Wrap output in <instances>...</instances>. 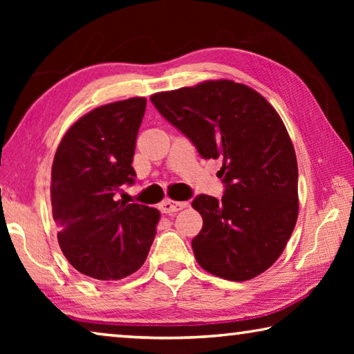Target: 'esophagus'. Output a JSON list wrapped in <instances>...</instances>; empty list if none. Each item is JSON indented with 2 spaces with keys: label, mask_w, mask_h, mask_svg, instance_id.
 Wrapping results in <instances>:
<instances>
[{
  "label": "esophagus",
  "mask_w": 354,
  "mask_h": 354,
  "mask_svg": "<svg viewBox=\"0 0 354 354\" xmlns=\"http://www.w3.org/2000/svg\"><path fill=\"white\" fill-rule=\"evenodd\" d=\"M189 203L187 201H173V200H165L160 203L159 209L162 211L164 214H173V212H178L181 211V209L187 207Z\"/></svg>",
  "instance_id": "34e87169"
}]
</instances>
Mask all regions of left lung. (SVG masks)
I'll return each instance as SVG.
<instances>
[{
	"label": "left lung",
	"mask_w": 354,
	"mask_h": 354,
	"mask_svg": "<svg viewBox=\"0 0 354 354\" xmlns=\"http://www.w3.org/2000/svg\"><path fill=\"white\" fill-rule=\"evenodd\" d=\"M151 103L194 143L221 159V200L192 201L203 227L192 241L196 262L230 281L266 272L283 253L298 217V165L273 106L245 84L220 80L154 93Z\"/></svg>",
	"instance_id": "left-lung-1"
}]
</instances>
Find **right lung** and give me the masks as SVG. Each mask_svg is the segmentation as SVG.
Segmentation results:
<instances>
[{
	"instance_id": "add662e5",
	"label": "right lung",
	"mask_w": 354,
	"mask_h": 354,
	"mask_svg": "<svg viewBox=\"0 0 354 354\" xmlns=\"http://www.w3.org/2000/svg\"><path fill=\"white\" fill-rule=\"evenodd\" d=\"M145 98L97 107L59 143L51 169L57 241L77 272L101 281L139 270L156 236L158 209L118 200L133 185V158Z\"/></svg>"
}]
</instances>
